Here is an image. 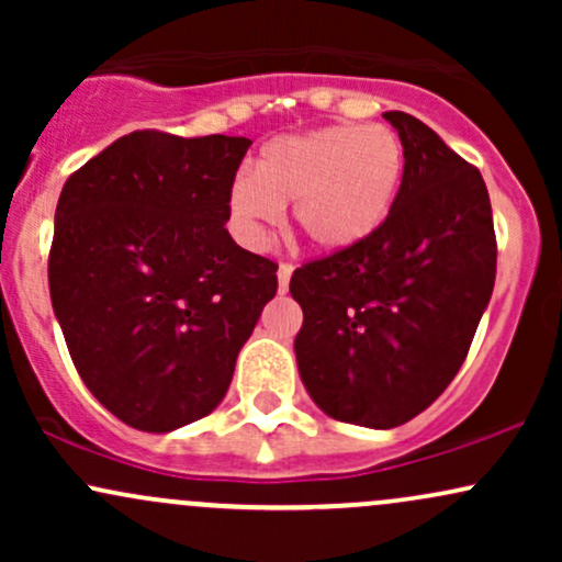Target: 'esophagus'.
<instances>
[{"label":"esophagus","instance_id":"1","mask_svg":"<svg viewBox=\"0 0 562 562\" xmlns=\"http://www.w3.org/2000/svg\"><path fill=\"white\" fill-rule=\"evenodd\" d=\"M290 274H293V263L282 261V263H280V269H277V282H280V293H285V290H288Z\"/></svg>","mask_w":562,"mask_h":562}]
</instances>
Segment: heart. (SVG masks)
<instances>
[{
  "label": "heart",
  "instance_id": "b5f03b06",
  "mask_svg": "<svg viewBox=\"0 0 562 562\" xmlns=\"http://www.w3.org/2000/svg\"><path fill=\"white\" fill-rule=\"evenodd\" d=\"M404 177V145L383 124L327 126L263 145L256 177L240 173L229 190L232 216L250 243L293 203L295 224L314 248L344 254L385 222Z\"/></svg>",
  "mask_w": 562,
  "mask_h": 562
}]
</instances>
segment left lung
<instances>
[{"label": "left lung", "mask_w": 562, "mask_h": 562, "mask_svg": "<svg viewBox=\"0 0 562 562\" xmlns=\"http://www.w3.org/2000/svg\"><path fill=\"white\" fill-rule=\"evenodd\" d=\"M385 121L404 145L389 218L344 254L301 263L290 293L303 325L295 359L333 420L396 428L447 391L465 362L496 277L481 171L415 115Z\"/></svg>", "instance_id": "1"}]
</instances>
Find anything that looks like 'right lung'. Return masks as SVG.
<instances>
[{
    "mask_svg": "<svg viewBox=\"0 0 562 562\" xmlns=\"http://www.w3.org/2000/svg\"><path fill=\"white\" fill-rule=\"evenodd\" d=\"M250 139L132 132L68 177L49 295L76 370L121 423L169 434L214 412L277 293V263L229 237Z\"/></svg>",
    "mask_w": 562,
    "mask_h": 562,
    "instance_id": "add662e5",
    "label": "right lung"
}]
</instances>
